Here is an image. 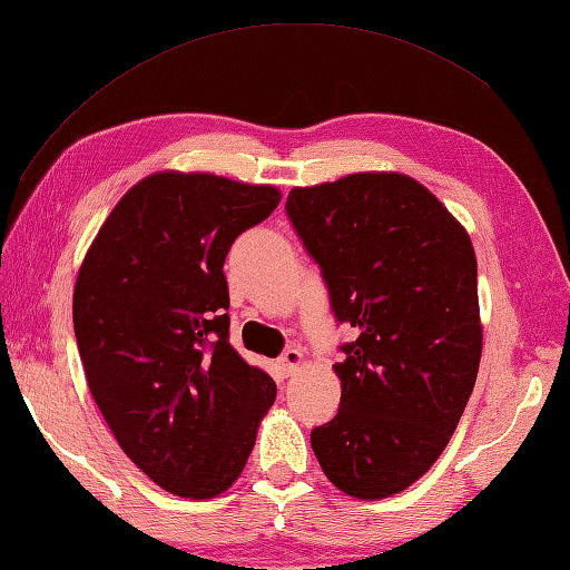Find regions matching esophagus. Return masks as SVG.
Wrapping results in <instances>:
<instances>
[{"label":"esophagus","instance_id":"obj_1","mask_svg":"<svg viewBox=\"0 0 570 570\" xmlns=\"http://www.w3.org/2000/svg\"><path fill=\"white\" fill-rule=\"evenodd\" d=\"M301 365H304V353L296 347H288L286 353L278 357V370H282L284 374H294Z\"/></svg>","mask_w":570,"mask_h":570}]
</instances>
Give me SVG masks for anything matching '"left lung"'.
I'll list each match as a JSON object with an SVG mask.
<instances>
[{"label": "left lung", "mask_w": 570, "mask_h": 570, "mask_svg": "<svg viewBox=\"0 0 570 570\" xmlns=\"http://www.w3.org/2000/svg\"><path fill=\"white\" fill-rule=\"evenodd\" d=\"M286 215L335 318L357 333L333 365L341 409L311 431L313 453L350 498H392L439 460L475 386V249L429 188L396 171L294 188Z\"/></svg>", "instance_id": "1"}]
</instances>
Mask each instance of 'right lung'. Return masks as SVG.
<instances>
[{
    "instance_id": "1",
    "label": "right lung",
    "mask_w": 570,
    "mask_h": 570,
    "mask_svg": "<svg viewBox=\"0 0 570 570\" xmlns=\"http://www.w3.org/2000/svg\"><path fill=\"white\" fill-rule=\"evenodd\" d=\"M282 193L213 174L141 178L107 215L72 292L90 394L166 492L210 500L239 478L274 380L229 345L223 264Z\"/></svg>"
}]
</instances>
